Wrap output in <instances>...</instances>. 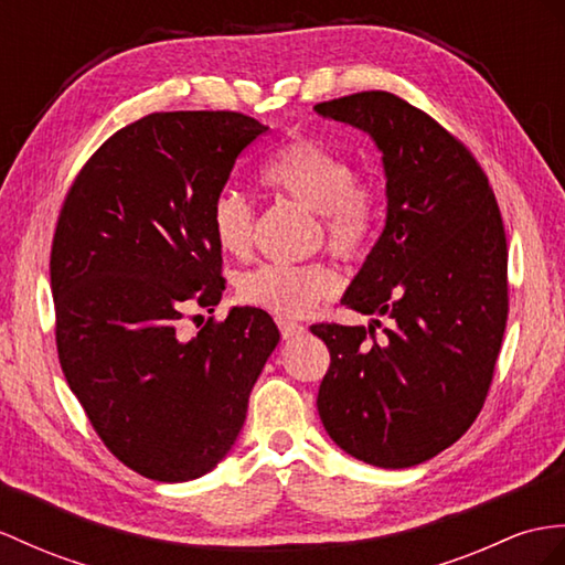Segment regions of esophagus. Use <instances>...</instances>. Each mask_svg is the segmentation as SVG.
Segmentation results:
<instances>
[{
    "label": "esophagus",
    "instance_id": "obj_1",
    "mask_svg": "<svg viewBox=\"0 0 565 565\" xmlns=\"http://www.w3.org/2000/svg\"><path fill=\"white\" fill-rule=\"evenodd\" d=\"M278 328H280V335H282V340H292V338H299V335H305L307 333V328L301 326V323H297V321H292V319H278Z\"/></svg>",
    "mask_w": 565,
    "mask_h": 565
}]
</instances>
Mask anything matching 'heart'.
Wrapping results in <instances>:
<instances>
[{"mask_svg": "<svg viewBox=\"0 0 565 565\" xmlns=\"http://www.w3.org/2000/svg\"><path fill=\"white\" fill-rule=\"evenodd\" d=\"M260 184L319 215L328 246L342 258L364 256L376 239L381 194L356 179L352 162L316 136H295L260 168ZM215 244L230 256H246L254 237V211L239 191H220L211 205ZM338 273L326 264H264L237 278V297L249 307L301 316L338 292Z\"/></svg>", "mask_w": 565, "mask_h": 565, "instance_id": "b5f03b06", "label": "heart"}]
</instances>
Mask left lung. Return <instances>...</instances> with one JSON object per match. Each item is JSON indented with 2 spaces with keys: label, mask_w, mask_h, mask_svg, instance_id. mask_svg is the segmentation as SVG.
<instances>
[{
  "label": "left lung",
  "mask_w": 565,
  "mask_h": 565,
  "mask_svg": "<svg viewBox=\"0 0 565 565\" xmlns=\"http://www.w3.org/2000/svg\"><path fill=\"white\" fill-rule=\"evenodd\" d=\"M313 109L371 136L388 199L386 227L342 295L388 326H311L330 350L316 407L352 458L403 470L456 444L487 401L508 319L503 220L470 150L397 95Z\"/></svg>",
  "instance_id": "8db88e82"
}]
</instances>
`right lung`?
I'll return each instance as SVG.
<instances>
[{"mask_svg":"<svg viewBox=\"0 0 565 565\" xmlns=\"http://www.w3.org/2000/svg\"><path fill=\"white\" fill-rule=\"evenodd\" d=\"M266 131L239 113L148 115L109 136L64 199L50 256L60 364L103 444L148 479H196L227 456L280 340L256 307L177 330L184 309L223 297L211 205Z\"/></svg>","mask_w":565,"mask_h":565,"instance_id":"obj_1","label":"right lung"}]
</instances>
